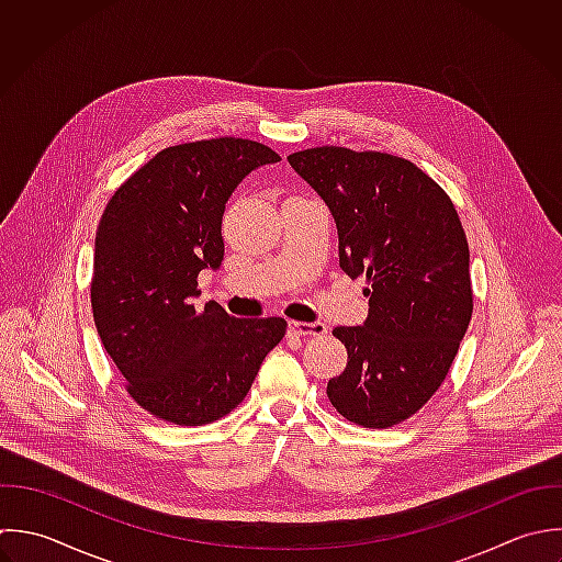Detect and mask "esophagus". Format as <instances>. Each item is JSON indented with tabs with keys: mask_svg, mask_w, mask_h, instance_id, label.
Wrapping results in <instances>:
<instances>
[{
	"mask_svg": "<svg viewBox=\"0 0 562 562\" xmlns=\"http://www.w3.org/2000/svg\"><path fill=\"white\" fill-rule=\"evenodd\" d=\"M289 333L291 335H297V337H322L328 333L326 324L322 322H289Z\"/></svg>",
	"mask_w": 562,
	"mask_h": 562,
	"instance_id": "esophagus-1",
	"label": "esophagus"
}]
</instances>
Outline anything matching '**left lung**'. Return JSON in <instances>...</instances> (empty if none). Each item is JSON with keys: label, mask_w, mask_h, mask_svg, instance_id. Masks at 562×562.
<instances>
[{"label": "left lung", "mask_w": 562, "mask_h": 562, "mask_svg": "<svg viewBox=\"0 0 562 562\" xmlns=\"http://www.w3.org/2000/svg\"><path fill=\"white\" fill-rule=\"evenodd\" d=\"M289 164L330 207L341 269L370 284L363 326L333 330L348 366L328 381V401L355 425L394 427L445 383L473 315L462 221L449 194L398 155L315 146Z\"/></svg>", "instance_id": "left-lung-1"}]
</instances>
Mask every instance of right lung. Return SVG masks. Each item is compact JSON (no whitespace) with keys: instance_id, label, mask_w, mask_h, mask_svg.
<instances>
[{"instance_id":"1","label":"right lung","mask_w":562,"mask_h":562,"mask_svg":"<svg viewBox=\"0 0 562 562\" xmlns=\"http://www.w3.org/2000/svg\"><path fill=\"white\" fill-rule=\"evenodd\" d=\"M280 161L269 146L214 137L159 150L109 199L95 232L91 311L131 398L164 423L210 425L247 396L282 341V317L201 311L199 273L223 260L221 221L234 188Z\"/></svg>"}]
</instances>
